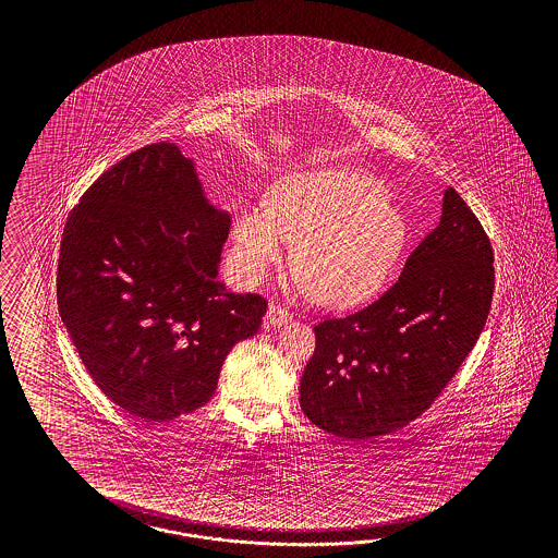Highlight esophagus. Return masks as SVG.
Wrapping results in <instances>:
<instances>
[{
  "mask_svg": "<svg viewBox=\"0 0 558 558\" xmlns=\"http://www.w3.org/2000/svg\"><path fill=\"white\" fill-rule=\"evenodd\" d=\"M292 319V315L288 313L287 308H282L280 304H270L268 313H266V327H282Z\"/></svg>",
  "mask_w": 558,
  "mask_h": 558,
  "instance_id": "34e87169",
  "label": "esophagus"
}]
</instances>
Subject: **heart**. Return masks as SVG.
Listing matches in <instances>:
<instances>
[{
	"mask_svg": "<svg viewBox=\"0 0 558 558\" xmlns=\"http://www.w3.org/2000/svg\"><path fill=\"white\" fill-rule=\"evenodd\" d=\"M236 266L259 282L288 243L315 301L350 308L368 301L403 254L407 222L387 190L357 169L296 171L278 180L270 203L243 204L233 219Z\"/></svg>",
	"mask_w": 558,
	"mask_h": 558,
	"instance_id": "b5f03b06",
	"label": "heart"
}]
</instances>
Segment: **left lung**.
Returning <instances> with one entry per match:
<instances>
[{"mask_svg": "<svg viewBox=\"0 0 558 558\" xmlns=\"http://www.w3.org/2000/svg\"><path fill=\"white\" fill-rule=\"evenodd\" d=\"M493 250L473 210L446 187L439 225L376 303L315 327L301 378L304 415L348 439L417 420L481 336L493 299Z\"/></svg>", "mask_w": 558, "mask_h": 558, "instance_id": "obj_1", "label": "left lung"}]
</instances>
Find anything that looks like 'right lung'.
Instances as JSON below:
<instances>
[{
  "label": "right lung",
  "instance_id": "obj_1",
  "mask_svg": "<svg viewBox=\"0 0 558 558\" xmlns=\"http://www.w3.org/2000/svg\"><path fill=\"white\" fill-rule=\"evenodd\" d=\"M229 227L175 143L124 157L69 217L61 322L101 392L138 420L206 405L233 345L262 325L266 301L219 280Z\"/></svg>",
  "mask_w": 558,
  "mask_h": 558
}]
</instances>
